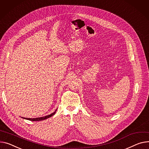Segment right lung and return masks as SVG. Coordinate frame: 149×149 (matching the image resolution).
<instances>
[{"instance_id":"add662e5","label":"right lung","mask_w":149,"mask_h":149,"mask_svg":"<svg viewBox=\"0 0 149 149\" xmlns=\"http://www.w3.org/2000/svg\"><path fill=\"white\" fill-rule=\"evenodd\" d=\"M56 111H57V109H56V110L54 113H52V114H49V115H48V116H44V117H38V118H26V117H22V118H24V119H27V120H31V121H41V120H44L47 119V118H49V117H51L53 116L54 114H55Z\"/></svg>"}]
</instances>
